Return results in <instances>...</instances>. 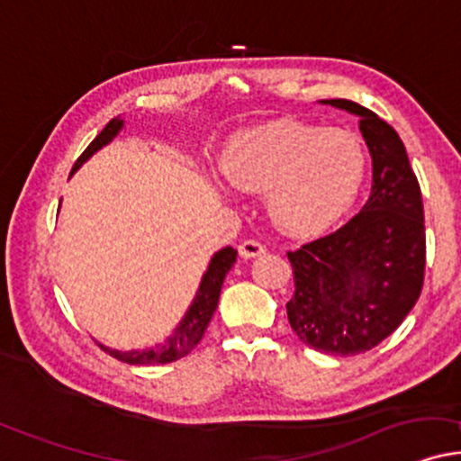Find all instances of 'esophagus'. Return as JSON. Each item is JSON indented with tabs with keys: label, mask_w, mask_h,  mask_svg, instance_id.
Here are the masks:
<instances>
[{
	"label": "esophagus",
	"mask_w": 461,
	"mask_h": 461,
	"mask_svg": "<svg viewBox=\"0 0 461 461\" xmlns=\"http://www.w3.org/2000/svg\"><path fill=\"white\" fill-rule=\"evenodd\" d=\"M265 252H267V248L257 240H246V241H241V246H240V254L243 258L260 257V254H265Z\"/></svg>",
	"instance_id": "34e87169"
}]
</instances>
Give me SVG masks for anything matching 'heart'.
<instances>
[{
    "mask_svg": "<svg viewBox=\"0 0 461 461\" xmlns=\"http://www.w3.org/2000/svg\"><path fill=\"white\" fill-rule=\"evenodd\" d=\"M221 170L237 190L267 192V209L277 229L314 235L355 201L366 156L348 130L282 119L235 136Z\"/></svg>",
    "mask_w": 461,
    "mask_h": 461,
    "instance_id": "obj_1",
    "label": "heart"
}]
</instances>
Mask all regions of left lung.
<instances>
[{
	"mask_svg": "<svg viewBox=\"0 0 461 461\" xmlns=\"http://www.w3.org/2000/svg\"><path fill=\"white\" fill-rule=\"evenodd\" d=\"M359 117L372 156V194L342 229L288 252V322L303 344L335 357L366 352L402 325L423 288L425 226L417 175L400 134L352 100H321Z\"/></svg>",
	"mask_w": 461,
	"mask_h": 461,
	"instance_id": "1",
	"label": "left lung"
}]
</instances>
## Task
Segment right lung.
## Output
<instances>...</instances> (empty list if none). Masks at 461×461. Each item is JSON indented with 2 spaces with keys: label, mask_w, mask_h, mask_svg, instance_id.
Returning <instances> with one entry per match:
<instances>
[{
  "label": "right lung",
  "mask_w": 461,
  "mask_h": 461,
  "mask_svg": "<svg viewBox=\"0 0 461 461\" xmlns=\"http://www.w3.org/2000/svg\"><path fill=\"white\" fill-rule=\"evenodd\" d=\"M122 128H123V119L119 117L111 119V122L106 123V128L102 130L92 143H89L87 149L81 153V158L74 162L72 173L81 167L83 162H87L95 151L102 149L104 145H109ZM235 260H237V249H232L230 246L221 248L220 252L213 254L212 263H209L207 271H204L201 286H198L196 297L192 301L190 310L185 312L184 318H181L179 327L175 329L173 335H168V338L164 339V344H156L153 348H140V350H115V348H109V346H102V344L98 346L104 352H109L111 357H115V359L123 363H130V366H156V363H170V361L181 359V357H185L187 352L194 348V346L203 339L204 329H207L215 308H218L221 284H224V277L230 271V267L235 265Z\"/></svg>",
  "instance_id": "1"
}]
</instances>
